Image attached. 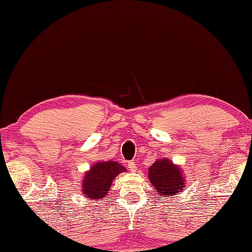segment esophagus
<instances>
[{
	"mask_svg": "<svg viewBox=\"0 0 252 252\" xmlns=\"http://www.w3.org/2000/svg\"><path fill=\"white\" fill-rule=\"evenodd\" d=\"M127 167L131 172H135L136 171V164L134 162H129L127 163Z\"/></svg>",
	"mask_w": 252,
	"mask_h": 252,
	"instance_id": "esophagus-1",
	"label": "esophagus"
}]
</instances>
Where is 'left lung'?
<instances>
[{
	"label": "left lung",
	"mask_w": 252,
	"mask_h": 252,
	"mask_svg": "<svg viewBox=\"0 0 252 252\" xmlns=\"http://www.w3.org/2000/svg\"><path fill=\"white\" fill-rule=\"evenodd\" d=\"M148 172L150 184L163 197H174L185 189L186 180L182 167L170 158H158Z\"/></svg>",
	"instance_id": "8db88e82"
}]
</instances>
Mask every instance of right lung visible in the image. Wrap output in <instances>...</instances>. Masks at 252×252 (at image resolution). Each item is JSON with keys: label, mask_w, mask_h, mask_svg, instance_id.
Instances as JSON below:
<instances>
[{"label": "right lung", "mask_w": 252, "mask_h": 252, "mask_svg": "<svg viewBox=\"0 0 252 252\" xmlns=\"http://www.w3.org/2000/svg\"><path fill=\"white\" fill-rule=\"evenodd\" d=\"M126 168L114 161H99L94 163L88 171L85 172L80 184V191L87 200L102 202L106 197L114 178Z\"/></svg>", "instance_id": "obj_1"}]
</instances>
